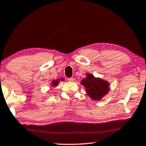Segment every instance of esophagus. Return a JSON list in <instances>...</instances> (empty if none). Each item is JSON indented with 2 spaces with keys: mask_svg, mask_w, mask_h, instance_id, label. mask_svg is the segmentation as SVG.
I'll list each match as a JSON object with an SVG mask.
<instances>
[{
  "mask_svg": "<svg viewBox=\"0 0 146 146\" xmlns=\"http://www.w3.org/2000/svg\"><path fill=\"white\" fill-rule=\"evenodd\" d=\"M68 80L70 81V82H73V81H75V78H73V77L68 78Z\"/></svg>",
  "mask_w": 146,
  "mask_h": 146,
  "instance_id": "esophagus-1",
  "label": "esophagus"
}]
</instances>
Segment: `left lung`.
Listing matches in <instances>:
<instances>
[{
  "mask_svg": "<svg viewBox=\"0 0 146 146\" xmlns=\"http://www.w3.org/2000/svg\"><path fill=\"white\" fill-rule=\"evenodd\" d=\"M81 84L84 86L88 95L95 100H100L110 90L108 82L95 78L91 74H88L87 77L82 79Z\"/></svg>",
  "mask_w": 146,
  "mask_h": 146,
  "instance_id": "obj_1",
  "label": "left lung"
}]
</instances>
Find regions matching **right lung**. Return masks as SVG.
Here are the masks:
<instances>
[{"label": "right lung", "mask_w": 146, "mask_h": 146, "mask_svg": "<svg viewBox=\"0 0 146 146\" xmlns=\"http://www.w3.org/2000/svg\"><path fill=\"white\" fill-rule=\"evenodd\" d=\"M60 80H64V79H63V78H61ZM58 82H59L58 80H53V82H52V84H51V85L53 86H57V85H58Z\"/></svg>", "instance_id": "add662e5"}]
</instances>
